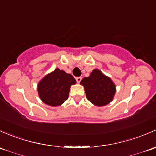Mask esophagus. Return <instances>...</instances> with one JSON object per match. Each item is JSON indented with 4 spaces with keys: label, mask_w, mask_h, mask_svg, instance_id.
Wrapping results in <instances>:
<instances>
[{
    "label": "esophagus",
    "mask_w": 156,
    "mask_h": 156,
    "mask_svg": "<svg viewBox=\"0 0 156 156\" xmlns=\"http://www.w3.org/2000/svg\"><path fill=\"white\" fill-rule=\"evenodd\" d=\"M81 79H82V78H81V77H76V78H75V80H76V81L78 83L81 82Z\"/></svg>",
    "instance_id": "obj_1"
}]
</instances>
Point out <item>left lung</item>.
Returning a JSON list of instances; mask_svg holds the SVG:
<instances>
[{
	"instance_id": "8db88e82",
	"label": "left lung",
	"mask_w": 156,
	"mask_h": 156,
	"mask_svg": "<svg viewBox=\"0 0 156 156\" xmlns=\"http://www.w3.org/2000/svg\"><path fill=\"white\" fill-rule=\"evenodd\" d=\"M81 83L84 87L87 99L95 105H106L115 94V85L99 69L93 70L89 77L81 80Z\"/></svg>"
}]
</instances>
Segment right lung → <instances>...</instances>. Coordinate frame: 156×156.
Listing matches in <instances>:
<instances>
[{
	"mask_svg": "<svg viewBox=\"0 0 156 156\" xmlns=\"http://www.w3.org/2000/svg\"><path fill=\"white\" fill-rule=\"evenodd\" d=\"M76 83L74 77L63 70L56 69L39 83L38 92L44 103L51 106L63 104L69 97L70 87Z\"/></svg>",
	"mask_w": 156,
	"mask_h": 156,
	"instance_id": "right-lung-1",
	"label": "right lung"
}]
</instances>
